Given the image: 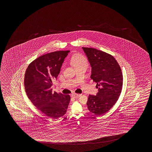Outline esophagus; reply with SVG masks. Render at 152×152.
Masks as SVG:
<instances>
[{
	"label": "esophagus",
	"instance_id": "1",
	"mask_svg": "<svg viewBox=\"0 0 152 152\" xmlns=\"http://www.w3.org/2000/svg\"><path fill=\"white\" fill-rule=\"evenodd\" d=\"M80 94H72L71 96L73 98H77V97H79L80 96Z\"/></svg>",
	"mask_w": 152,
	"mask_h": 152
}]
</instances>
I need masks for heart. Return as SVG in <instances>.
<instances>
[{
  "mask_svg": "<svg viewBox=\"0 0 152 152\" xmlns=\"http://www.w3.org/2000/svg\"><path fill=\"white\" fill-rule=\"evenodd\" d=\"M71 63L75 67L80 66H87V60L83 55L77 54L72 58Z\"/></svg>",
  "mask_w": 152,
  "mask_h": 152,
  "instance_id": "1",
  "label": "heart"
}]
</instances>
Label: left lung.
Instances as JSON below:
<instances>
[{
  "label": "left lung",
  "instance_id": "8db88e82",
  "mask_svg": "<svg viewBox=\"0 0 152 152\" xmlns=\"http://www.w3.org/2000/svg\"><path fill=\"white\" fill-rule=\"evenodd\" d=\"M91 67V78L97 83L96 96L89 95L88 109L102 115L116 103L122 91L123 75L116 59L112 55L96 49L82 47Z\"/></svg>",
  "mask_w": 152,
  "mask_h": 152
}]
</instances>
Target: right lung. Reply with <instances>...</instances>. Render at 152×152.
<instances>
[{
    "label": "right lung",
    "mask_w": 152,
    "mask_h": 152,
    "mask_svg": "<svg viewBox=\"0 0 152 152\" xmlns=\"http://www.w3.org/2000/svg\"><path fill=\"white\" fill-rule=\"evenodd\" d=\"M69 52L57 51L41 56L26 70L24 86L28 97L39 110L52 118L64 116L70 102L69 95L53 92L51 88Z\"/></svg>",
    "instance_id": "obj_1"
}]
</instances>
